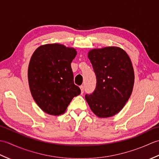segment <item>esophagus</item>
Returning a JSON list of instances; mask_svg holds the SVG:
<instances>
[{"mask_svg": "<svg viewBox=\"0 0 159 159\" xmlns=\"http://www.w3.org/2000/svg\"><path fill=\"white\" fill-rule=\"evenodd\" d=\"M80 90H81V93H83V92H84V86L81 85L80 87Z\"/></svg>", "mask_w": 159, "mask_h": 159, "instance_id": "esophagus-1", "label": "esophagus"}]
</instances>
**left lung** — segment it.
Returning a JSON list of instances; mask_svg holds the SVG:
<instances>
[{
	"instance_id": "left-lung-1",
	"label": "left lung",
	"mask_w": 159,
	"mask_h": 159,
	"mask_svg": "<svg viewBox=\"0 0 159 159\" xmlns=\"http://www.w3.org/2000/svg\"><path fill=\"white\" fill-rule=\"evenodd\" d=\"M96 76L94 92L86 94L90 109L99 117L119 113L133 92L134 74L127 53L115 46L93 49L88 53Z\"/></svg>"
}]
</instances>
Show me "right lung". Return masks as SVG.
I'll return each instance as SVG.
<instances>
[{
    "label": "right lung",
    "mask_w": 159,
    "mask_h": 159,
    "mask_svg": "<svg viewBox=\"0 0 159 159\" xmlns=\"http://www.w3.org/2000/svg\"><path fill=\"white\" fill-rule=\"evenodd\" d=\"M76 50L59 43L39 46L33 52L28 69V80L33 99L45 113H65L80 89L74 85L71 63Z\"/></svg>",
    "instance_id": "right-lung-1"
}]
</instances>
